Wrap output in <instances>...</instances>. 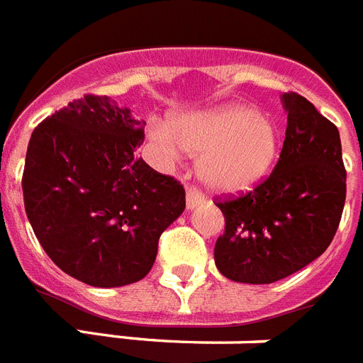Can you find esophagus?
Segmentation results:
<instances>
[{
  "mask_svg": "<svg viewBox=\"0 0 363 363\" xmlns=\"http://www.w3.org/2000/svg\"><path fill=\"white\" fill-rule=\"evenodd\" d=\"M202 202H204V195H202L196 187H189V189H187V208L193 210V208H196V206L202 204Z\"/></svg>",
  "mask_w": 363,
  "mask_h": 363,
  "instance_id": "obj_1",
  "label": "esophagus"
}]
</instances>
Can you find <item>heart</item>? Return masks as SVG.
Instances as JSON below:
<instances>
[{
  "label": "heart",
  "mask_w": 363,
  "mask_h": 363,
  "mask_svg": "<svg viewBox=\"0 0 363 363\" xmlns=\"http://www.w3.org/2000/svg\"><path fill=\"white\" fill-rule=\"evenodd\" d=\"M164 147L199 155L200 179L217 193L251 189L269 172L279 152V131L268 116L243 104H227L199 114L178 116L153 127Z\"/></svg>",
  "instance_id": "1"
}]
</instances>
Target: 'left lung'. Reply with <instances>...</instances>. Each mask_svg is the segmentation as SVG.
Segmentation results:
<instances>
[{"label":"left lung","instance_id":"1","mask_svg":"<svg viewBox=\"0 0 363 363\" xmlns=\"http://www.w3.org/2000/svg\"><path fill=\"white\" fill-rule=\"evenodd\" d=\"M289 112L279 161L247 193L217 196L225 232L217 269L238 283L266 285L320 257L337 232L347 172L337 127L306 97L283 95Z\"/></svg>","mask_w":363,"mask_h":363}]
</instances>
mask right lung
Here are the masks:
<instances>
[{
  "label": "right lung",
  "mask_w": 363,
  "mask_h": 363,
  "mask_svg": "<svg viewBox=\"0 0 363 363\" xmlns=\"http://www.w3.org/2000/svg\"><path fill=\"white\" fill-rule=\"evenodd\" d=\"M144 123L106 95H84L35 127L22 191L35 236L74 279H144L159 238L185 210V189L136 157Z\"/></svg>",
  "instance_id": "obj_1"
}]
</instances>
